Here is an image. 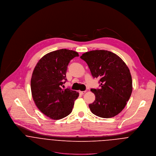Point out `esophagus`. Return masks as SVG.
<instances>
[{
  "instance_id": "1",
  "label": "esophagus",
  "mask_w": 156,
  "mask_h": 156,
  "mask_svg": "<svg viewBox=\"0 0 156 156\" xmlns=\"http://www.w3.org/2000/svg\"><path fill=\"white\" fill-rule=\"evenodd\" d=\"M85 93V91H79V93L80 95H83V94H84Z\"/></svg>"
}]
</instances>
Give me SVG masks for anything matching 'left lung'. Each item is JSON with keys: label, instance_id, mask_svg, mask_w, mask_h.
Returning a JSON list of instances; mask_svg holds the SVG:
<instances>
[{"label": "left lung", "instance_id": "left-lung-1", "mask_svg": "<svg viewBox=\"0 0 156 156\" xmlns=\"http://www.w3.org/2000/svg\"><path fill=\"white\" fill-rule=\"evenodd\" d=\"M80 58L88 66L93 78H99L100 88H91L95 100L89 105L91 112L98 117L110 118L125 108L132 92L130 70L117 55L107 50H92Z\"/></svg>", "mask_w": 156, "mask_h": 156}]
</instances>
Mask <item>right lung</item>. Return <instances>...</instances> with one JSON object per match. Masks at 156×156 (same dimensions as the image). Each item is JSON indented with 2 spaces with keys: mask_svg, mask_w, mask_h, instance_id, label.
Listing matches in <instances>:
<instances>
[{
  "mask_svg": "<svg viewBox=\"0 0 156 156\" xmlns=\"http://www.w3.org/2000/svg\"><path fill=\"white\" fill-rule=\"evenodd\" d=\"M79 56L67 49L51 51L36 65L30 80L31 92L38 109L51 119H63L72 112L79 93L70 88L62 89L67 81L66 71L70 61Z\"/></svg>",
  "mask_w": 156,
  "mask_h": 156,
  "instance_id": "right-lung-1",
  "label": "right lung"
}]
</instances>
